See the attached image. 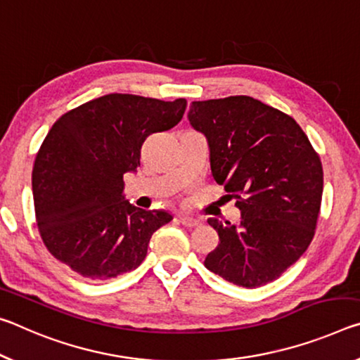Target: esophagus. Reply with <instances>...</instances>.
<instances>
[{
	"label": "esophagus",
	"instance_id": "obj_1",
	"mask_svg": "<svg viewBox=\"0 0 360 360\" xmlns=\"http://www.w3.org/2000/svg\"><path fill=\"white\" fill-rule=\"evenodd\" d=\"M180 223L184 226H186V228H198L199 225H201V221L196 220V219H193V217H186V215H181L180 217Z\"/></svg>",
	"mask_w": 360,
	"mask_h": 360
}]
</instances>
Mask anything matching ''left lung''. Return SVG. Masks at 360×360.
Listing matches in <instances>:
<instances>
[{
  "label": "left lung",
  "mask_w": 360,
  "mask_h": 360,
  "mask_svg": "<svg viewBox=\"0 0 360 360\" xmlns=\"http://www.w3.org/2000/svg\"><path fill=\"white\" fill-rule=\"evenodd\" d=\"M212 175L240 210L239 225L209 219L220 244L205 268L245 288L273 282L303 255L319 219L321 158L292 116L247 96L193 102Z\"/></svg>",
  "instance_id": "obj_1"
}]
</instances>
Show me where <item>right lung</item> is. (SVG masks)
Listing matches in <instances>:
<instances>
[{"instance_id": "1", "label": "right lung", "mask_w": 360, "mask_h": 360, "mask_svg": "<svg viewBox=\"0 0 360 360\" xmlns=\"http://www.w3.org/2000/svg\"><path fill=\"white\" fill-rule=\"evenodd\" d=\"M186 100L108 94L67 111L34 159L38 229L52 255L91 281L140 266L153 233L172 220L122 199L126 172L140 166L146 137L179 124Z\"/></svg>"}]
</instances>
